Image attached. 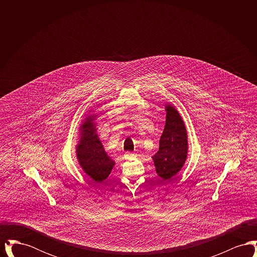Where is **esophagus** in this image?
Instances as JSON below:
<instances>
[{"instance_id":"1","label":"esophagus","mask_w":257,"mask_h":257,"mask_svg":"<svg viewBox=\"0 0 257 257\" xmlns=\"http://www.w3.org/2000/svg\"><path fill=\"white\" fill-rule=\"evenodd\" d=\"M135 154L133 153H129V152H127V153H125V155H124V157H125V159H131V158H133L134 157Z\"/></svg>"}]
</instances>
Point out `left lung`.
<instances>
[{
  "label": "left lung",
  "instance_id": "obj_1",
  "mask_svg": "<svg viewBox=\"0 0 257 257\" xmlns=\"http://www.w3.org/2000/svg\"><path fill=\"white\" fill-rule=\"evenodd\" d=\"M164 132L160 139L158 152L152 157L156 172L164 180H169L183 167L187 158V131L182 117L176 109L168 105Z\"/></svg>",
  "mask_w": 257,
  "mask_h": 257
}]
</instances>
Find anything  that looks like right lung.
<instances>
[{"instance_id":"1","label":"right lung","mask_w":257,"mask_h":257,"mask_svg":"<svg viewBox=\"0 0 257 257\" xmlns=\"http://www.w3.org/2000/svg\"><path fill=\"white\" fill-rule=\"evenodd\" d=\"M94 115H88L81 127L82 137L77 147V157L82 169L93 180H105L114 165L104 150L94 128Z\"/></svg>"}]
</instances>
